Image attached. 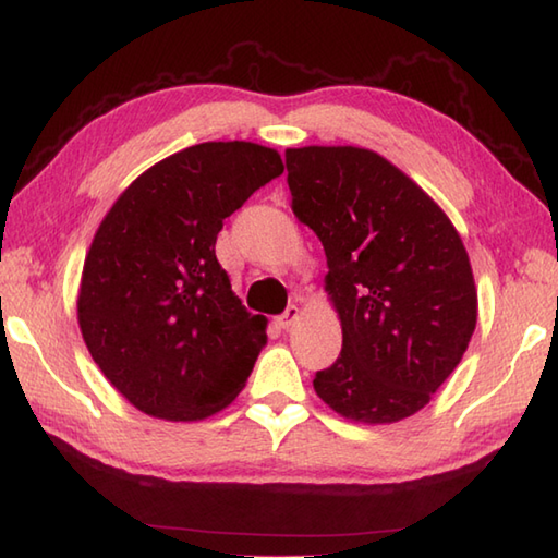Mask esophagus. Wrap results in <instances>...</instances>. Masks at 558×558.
<instances>
[{
    "mask_svg": "<svg viewBox=\"0 0 558 558\" xmlns=\"http://www.w3.org/2000/svg\"><path fill=\"white\" fill-rule=\"evenodd\" d=\"M299 313H301V311H299V306H289L287 311H283V313L279 315L277 323L281 325V328H291V325L299 320Z\"/></svg>",
    "mask_w": 558,
    "mask_h": 558,
    "instance_id": "34e87169",
    "label": "esophagus"
}]
</instances>
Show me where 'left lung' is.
<instances>
[{"instance_id":"obj_1","label":"left lung","mask_w":558,"mask_h":558,"mask_svg":"<svg viewBox=\"0 0 558 558\" xmlns=\"http://www.w3.org/2000/svg\"><path fill=\"white\" fill-rule=\"evenodd\" d=\"M291 208L320 238L342 325L338 362L313 388L335 413L391 425L423 410L476 330L474 271L449 216L374 150H287Z\"/></svg>"}]
</instances>
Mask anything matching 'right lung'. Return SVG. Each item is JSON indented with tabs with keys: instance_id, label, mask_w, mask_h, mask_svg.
Instances as JSON below:
<instances>
[{
	"instance_id": "add662e5",
	"label": "right lung",
	"mask_w": 558,
	"mask_h": 558,
	"mask_svg": "<svg viewBox=\"0 0 558 558\" xmlns=\"http://www.w3.org/2000/svg\"><path fill=\"white\" fill-rule=\"evenodd\" d=\"M283 172L275 148L198 143L116 198L84 257L77 323L101 374L145 415L211 417L243 391L267 342L216 259V238Z\"/></svg>"
}]
</instances>
